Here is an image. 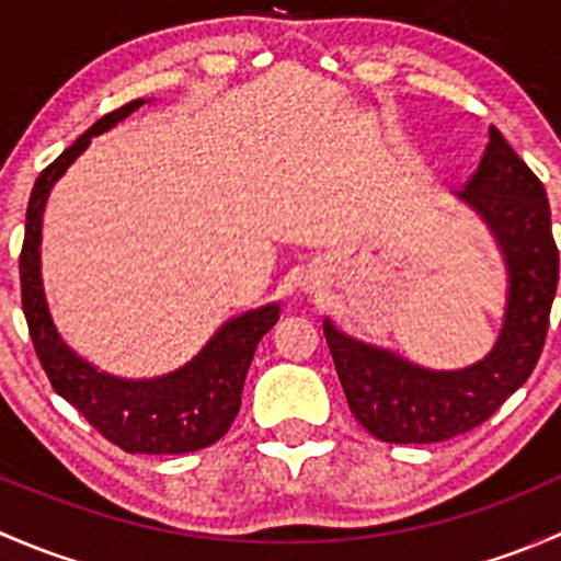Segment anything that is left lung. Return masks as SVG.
<instances>
[{"mask_svg":"<svg viewBox=\"0 0 561 561\" xmlns=\"http://www.w3.org/2000/svg\"><path fill=\"white\" fill-rule=\"evenodd\" d=\"M458 197L483 214L511 268L505 325L489 358L461 371H428L322 322L350 410L382 443L428 445L472 432L529 380L546 344L559 282L546 186L489 127L478 171Z\"/></svg>","mask_w":561,"mask_h":561,"instance_id":"left-lung-1","label":"left lung"}]
</instances>
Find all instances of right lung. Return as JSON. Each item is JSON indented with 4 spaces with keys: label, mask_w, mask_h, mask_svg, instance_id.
Listing matches in <instances>:
<instances>
[{
    "label": "right lung",
    "mask_w": 561,
    "mask_h": 561,
    "mask_svg": "<svg viewBox=\"0 0 561 561\" xmlns=\"http://www.w3.org/2000/svg\"><path fill=\"white\" fill-rule=\"evenodd\" d=\"M140 105L144 100H133L105 113L37 175L30 208H26V233L19 263L21 307H24L32 344L50 386L61 399L70 401L107 443L127 454H192V450L217 443L239 415L249 364H252L260 339L279 320V307L274 304V307H263L257 312L230 320L206 344V350L175 375L162 377V380L129 382L100 375L94 366L65 347L50 322L43 282H39V225H43V208L50 186L92 144L94 135L105 133Z\"/></svg>",
    "instance_id": "1"
}]
</instances>
